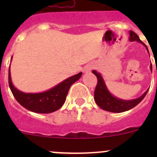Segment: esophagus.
I'll return each instance as SVG.
<instances>
[{"label":"esophagus","mask_w":157,"mask_h":157,"mask_svg":"<svg viewBox=\"0 0 157 157\" xmlns=\"http://www.w3.org/2000/svg\"><path fill=\"white\" fill-rule=\"evenodd\" d=\"M93 69V66L90 64L86 65V66L84 67V68H83V72L84 73H89V72H90L91 70Z\"/></svg>","instance_id":"34e87169"}]
</instances>
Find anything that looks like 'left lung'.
Wrapping results in <instances>:
<instances>
[{
	"label": "left lung",
	"mask_w": 157,
	"mask_h": 157,
	"mask_svg": "<svg viewBox=\"0 0 157 157\" xmlns=\"http://www.w3.org/2000/svg\"><path fill=\"white\" fill-rule=\"evenodd\" d=\"M129 34H130L129 40L130 41H138V42L141 43L145 47L147 52H149V49H148L146 45L139 39V37L134 32L130 30ZM150 69L151 71H152V64L150 65ZM92 72L98 78V84H97L95 91H94V100H95L97 105L103 110L115 112V113H120V112L130 110V109L134 108L136 105H138L144 99V98L149 91V90H147L141 97L135 98V99H120V98H118L113 96L109 92V89L107 88V86L105 82V80H104L103 77L100 72H98L95 70L93 71Z\"/></svg>",
	"instance_id": "left-lung-1"
}]
</instances>
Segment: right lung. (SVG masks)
Masks as SVG:
<instances>
[{
  "label": "right lung",
  "instance_id": "obj_1",
  "mask_svg": "<svg viewBox=\"0 0 157 157\" xmlns=\"http://www.w3.org/2000/svg\"><path fill=\"white\" fill-rule=\"evenodd\" d=\"M82 75V73L79 72L78 74L67 78V79L44 92L24 93L14 86L9 66L8 84L16 100L23 108L36 113H51L61 108L66 101L71 86L79 79Z\"/></svg>",
  "mask_w": 157,
  "mask_h": 157
}]
</instances>
